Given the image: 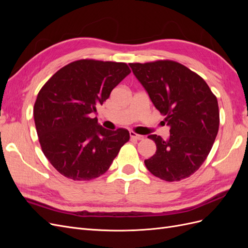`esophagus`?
<instances>
[{"label":"esophagus","mask_w":248,"mask_h":248,"mask_svg":"<svg viewBox=\"0 0 248 248\" xmlns=\"http://www.w3.org/2000/svg\"><path fill=\"white\" fill-rule=\"evenodd\" d=\"M129 134H130V138L133 139V140H144V136H140V134H137L136 132H133V131H130Z\"/></svg>","instance_id":"1"}]
</instances>
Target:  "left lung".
I'll list each match as a JSON object with an SVG mask.
<instances>
[{"instance_id": "obj_1", "label": "left lung", "mask_w": 248, "mask_h": 248, "mask_svg": "<svg viewBox=\"0 0 248 248\" xmlns=\"http://www.w3.org/2000/svg\"><path fill=\"white\" fill-rule=\"evenodd\" d=\"M154 107L166 116L170 137L150 134L156 152L145 160L155 177L180 181L192 175L211 151L219 127L218 103L207 82L184 65L164 60L130 63Z\"/></svg>"}]
</instances>
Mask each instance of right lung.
Instances as JSON below:
<instances>
[{"label":"right lung","mask_w":248,"mask_h":248,"mask_svg":"<svg viewBox=\"0 0 248 248\" xmlns=\"http://www.w3.org/2000/svg\"><path fill=\"white\" fill-rule=\"evenodd\" d=\"M130 73L125 63L78 60L57 71L42 87L34 120L42 152L60 174L89 181L106 172L128 130H108L98 124L96 107Z\"/></svg>","instance_id":"1"}]
</instances>
